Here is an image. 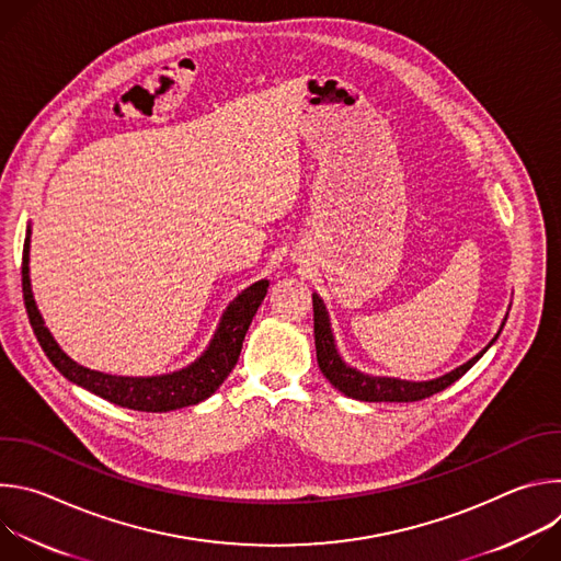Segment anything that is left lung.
<instances>
[{
    "instance_id": "obj_1",
    "label": "left lung",
    "mask_w": 561,
    "mask_h": 561,
    "mask_svg": "<svg viewBox=\"0 0 561 561\" xmlns=\"http://www.w3.org/2000/svg\"><path fill=\"white\" fill-rule=\"evenodd\" d=\"M312 322H314V351H317V364L322 368V373L327 375V379L342 390L346 397L353 399H362V402H420V399H426L444 388H448L450 383H455L461 375H466L472 364L482 357L500 337V333L495 335V340L479 353L474 355L470 362H466L463 366L455 368L453 373L439 377V379H431V381H402V379H392V377H370V375H362L359 370L346 366L342 362V357L335 351V342H333V333H331V324H329V312L324 301L319 299L317 295H312Z\"/></svg>"
}]
</instances>
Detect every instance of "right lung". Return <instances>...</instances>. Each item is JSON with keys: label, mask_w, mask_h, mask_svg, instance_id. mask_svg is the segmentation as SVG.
<instances>
[{"label": "right lung", "mask_w": 561, "mask_h": 561, "mask_svg": "<svg viewBox=\"0 0 561 561\" xmlns=\"http://www.w3.org/2000/svg\"><path fill=\"white\" fill-rule=\"evenodd\" d=\"M28 244L31 239L26 237L24 253H22V290H24V304H26L31 327L46 357L66 379L75 381L77 386H84L87 390L108 399V402L117 407L144 411V413H167V411L199 404L202 399L210 397L224 383L228 373L234 368L239 353H242L247 331L253 322L260 304L264 301L266 288H268V282L262 279L251 288H247L226 308L213 344L193 366L173 375H162V377H115V375L95 373L75 364L70 357L61 353L57 342L50 337L31 293Z\"/></svg>", "instance_id": "add662e5"}]
</instances>
